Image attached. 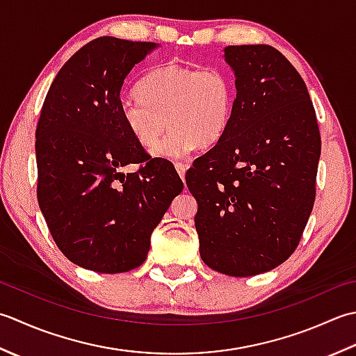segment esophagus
<instances>
[{"label":"esophagus","mask_w":356,"mask_h":356,"mask_svg":"<svg viewBox=\"0 0 356 356\" xmlns=\"http://www.w3.org/2000/svg\"><path fill=\"white\" fill-rule=\"evenodd\" d=\"M175 169H177V172H178V175L181 177V179H184V177H186V170H187V165H186V164H183V163H177V164H175Z\"/></svg>","instance_id":"obj_1"}]
</instances>
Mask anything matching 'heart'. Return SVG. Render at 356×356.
<instances>
[{"label":"heart","mask_w":356,"mask_h":356,"mask_svg":"<svg viewBox=\"0 0 356 356\" xmlns=\"http://www.w3.org/2000/svg\"><path fill=\"white\" fill-rule=\"evenodd\" d=\"M140 96L120 103L124 126L143 146L164 140L152 155L184 158L195 146L210 147L226 132L234 112V86L221 69L179 66L175 63L152 70L140 84Z\"/></svg>","instance_id":"1"}]
</instances>
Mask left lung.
<instances>
[{
    "label": "left lung",
    "instance_id": "left-lung-1",
    "mask_svg": "<svg viewBox=\"0 0 356 356\" xmlns=\"http://www.w3.org/2000/svg\"><path fill=\"white\" fill-rule=\"evenodd\" d=\"M236 98L220 141L186 184L201 259L220 273L269 272L295 252L315 201L321 136L306 83L280 50L227 46Z\"/></svg>",
    "mask_w": 356,
    "mask_h": 356
}]
</instances>
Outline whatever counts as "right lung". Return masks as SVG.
<instances>
[{
  "label": "right lung",
  "mask_w": 356,
  "mask_h": 356,
  "mask_svg": "<svg viewBox=\"0 0 356 356\" xmlns=\"http://www.w3.org/2000/svg\"><path fill=\"white\" fill-rule=\"evenodd\" d=\"M156 42L99 36L70 56L36 126L38 204L72 263L121 273L147 258L150 235L183 192L175 168L149 159L120 115L124 79ZM143 163L134 174L120 169Z\"/></svg>",
  "instance_id": "right-lung-1"
}]
</instances>
